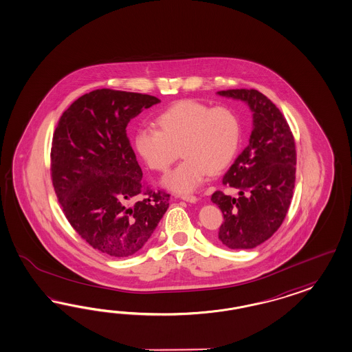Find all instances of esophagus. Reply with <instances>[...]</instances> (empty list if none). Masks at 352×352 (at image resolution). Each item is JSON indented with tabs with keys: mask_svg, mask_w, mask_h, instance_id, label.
<instances>
[{
	"mask_svg": "<svg viewBox=\"0 0 352 352\" xmlns=\"http://www.w3.org/2000/svg\"><path fill=\"white\" fill-rule=\"evenodd\" d=\"M182 200L187 201V202H190V204H196L197 202V197L196 196H193V195H183L181 196Z\"/></svg>",
	"mask_w": 352,
	"mask_h": 352,
	"instance_id": "esophagus-1",
	"label": "esophagus"
}]
</instances>
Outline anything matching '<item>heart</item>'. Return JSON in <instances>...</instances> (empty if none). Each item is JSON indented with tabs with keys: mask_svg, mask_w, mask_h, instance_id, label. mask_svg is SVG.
<instances>
[{
	"mask_svg": "<svg viewBox=\"0 0 352 352\" xmlns=\"http://www.w3.org/2000/svg\"><path fill=\"white\" fill-rule=\"evenodd\" d=\"M160 129L141 125L134 134V147L144 164L166 171L178 157L184 160L170 171L164 184L178 193L200 187L210 173L223 170L237 152L241 125L236 113L211 107L197 100H182L157 116Z\"/></svg>",
	"mask_w": 352,
	"mask_h": 352,
	"instance_id": "heart-1",
	"label": "heart"
}]
</instances>
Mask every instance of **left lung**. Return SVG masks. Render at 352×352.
Segmentation results:
<instances>
[{
	"label": "left lung",
	"mask_w": 352,
	"mask_h": 352,
	"mask_svg": "<svg viewBox=\"0 0 352 352\" xmlns=\"http://www.w3.org/2000/svg\"><path fill=\"white\" fill-rule=\"evenodd\" d=\"M218 95L241 100L254 113L250 143L223 178V184L237 188L239 196L234 199L221 190L211 196L224 215L220 242L232 250H248L272 237L289 209L295 138L280 110L256 89H228Z\"/></svg>",
	"instance_id": "1"
}]
</instances>
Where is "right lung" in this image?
<instances>
[{
  "label": "right lung",
  "mask_w": 352,
  "mask_h": 352,
  "mask_svg": "<svg viewBox=\"0 0 352 352\" xmlns=\"http://www.w3.org/2000/svg\"><path fill=\"white\" fill-rule=\"evenodd\" d=\"M155 96L96 89L61 115L51 148V177L67 221L89 246L132 256L150 239L170 195L143 186L126 125Z\"/></svg>",
  "instance_id": "1"
}]
</instances>
